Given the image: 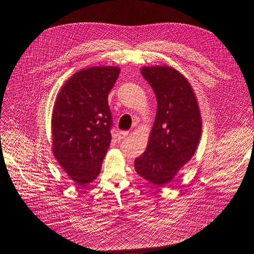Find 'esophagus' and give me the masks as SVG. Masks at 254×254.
Segmentation results:
<instances>
[{"label":"esophagus","instance_id":"1","mask_svg":"<svg viewBox=\"0 0 254 254\" xmlns=\"http://www.w3.org/2000/svg\"><path fill=\"white\" fill-rule=\"evenodd\" d=\"M128 134H129L128 131H121V132L118 133V138H119V139H123V138L127 137Z\"/></svg>","mask_w":254,"mask_h":254}]
</instances>
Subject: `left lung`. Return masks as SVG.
<instances>
[{
  "instance_id": "8db88e82",
  "label": "left lung",
  "mask_w": 254,
  "mask_h": 254,
  "mask_svg": "<svg viewBox=\"0 0 254 254\" xmlns=\"http://www.w3.org/2000/svg\"><path fill=\"white\" fill-rule=\"evenodd\" d=\"M155 93L157 111L148 147L135 158L136 173L157 187L173 180L195 154L202 130L196 95L188 79L169 65L141 67Z\"/></svg>"
}]
</instances>
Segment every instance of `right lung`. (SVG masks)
<instances>
[{
    "label": "right lung",
    "instance_id": "right-lung-1",
    "mask_svg": "<svg viewBox=\"0 0 254 254\" xmlns=\"http://www.w3.org/2000/svg\"><path fill=\"white\" fill-rule=\"evenodd\" d=\"M118 66L81 69L60 88L52 114V152L76 185L98 177L111 141L108 94Z\"/></svg>",
    "mask_w": 254,
    "mask_h": 254
}]
</instances>
